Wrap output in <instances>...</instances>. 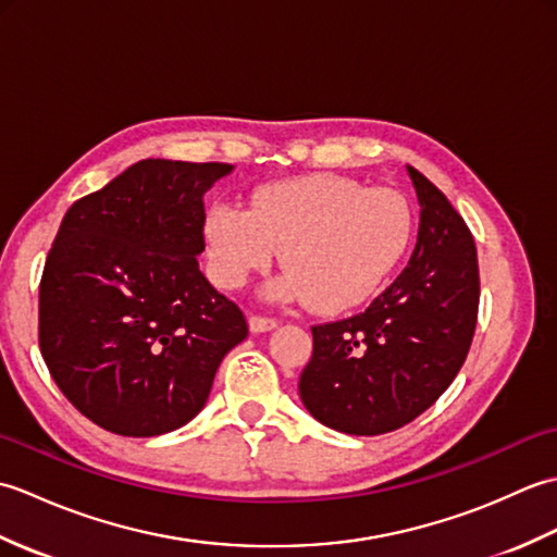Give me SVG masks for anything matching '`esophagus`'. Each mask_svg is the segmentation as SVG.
Segmentation results:
<instances>
[{"label": "esophagus", "instance_id": "34e87169", "mask_svg": "<svg viewBox=\"0 0 557 557\" xmlns=\"http://www.w3.org/2000/svg\"><path fill=\"white\" fill-rule=\"evenodd\" d=\"M248 327H251V333H270L277 327V321L268 315H248Z\"/></svg>", "mask_w": 557, "mask_h": 557}]
</instances>
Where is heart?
<instances>
[{
  "instance_id": "heart-1",
  "label": "heart",
  "mask_w": 557,
  "mask_h": 557,
  "mask_svg": "<svg viewBox=\"0 0 557 557\" xmlns=\"http://www.w3.org/2000/svg\"><path fill=\"white\" fill-rule=\"evenodd\" d=\"M206 251L222 287H242L280 256L275 282L287 299L342 313L369 301L405 258L413 215L393 188H366L335 174H306L260 186L251 206L218 203L206 218Z\"/></svg>"
}]
</instances>
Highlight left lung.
Instances as JSON below:
<instances>
[{"label": "left lung", "mask_w": 557, "mask_h": 557, "mask_svg": "<svg viewBox=\"0 0 557 557\" xmlns=\"http://www.w3.org/2000/svg\"><path fill=\"white\" fill-rule=\"evenodd\" d=\"M407 172L421 206L409 265L363 313L311 327L299 395L339 433L381 435L417 419L455 381L474 339V236L443 191Z\"/></svg>", "instance_id": "obj_1"}]
</instances>
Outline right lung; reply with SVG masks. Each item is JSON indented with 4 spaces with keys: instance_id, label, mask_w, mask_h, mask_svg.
<instances>
[{
    "instance_id": "add662e5",
    "label": "right lung",
    "mask_w": 557,
    "mask_h": 557,
    "mask_svg": "<svg viewBox=\"0 0 557 557\" xmlns=\"http://www.w3.org/2000/svg\"><path fill=\"white\" fill-rule=\"evenodd\" d=\"M224 162L140 160L66 210L40 280V351L83 417L128 437L206 407L239 306L206 280L203 194Z\"/></svg>"
}]
</instances>
